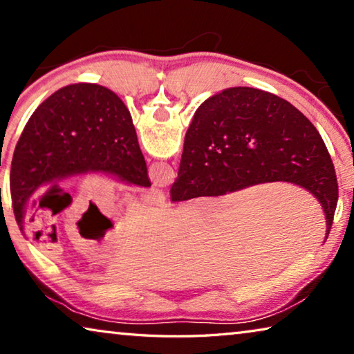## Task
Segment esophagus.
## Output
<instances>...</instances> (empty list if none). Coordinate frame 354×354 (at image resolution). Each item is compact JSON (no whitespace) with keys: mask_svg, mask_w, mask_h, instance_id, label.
Here are the masks:
<instances>
[{"mask_svg":"<svg viewBox=\"0 0 354 354\" xmlns=\"http://www.w3.org/2000/svg\"><path fill=\"white\" fill-rule=\"evenodd\" d=\"M147 198L151 201V203H154V205H159V206L165 205V195L162 194V192H159V190H151L147 195Z\"/></svg>","mask_w":354,"mask_h":354,"instance_id":"34e87169","label":"esophagus"}]
</instances>
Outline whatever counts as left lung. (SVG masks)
Instances as JSON below:
<instances>
[{"label": "left lung", "instance_id": "1", "mask_svg": "<svg viewBox=\"0 0 354 354\" xmlns=\"http://www.w3.org/2000/svg\"><path fill=\"white\" fill-rule=\"evenodd\" d=\"M101 171L128 184L149 187L128 107L98 84L59 88L28 120L10 165V195L23 231L25 206L48 183Z\"/></svg>", "mask_w": 354, "mask_h": 354}]
</instances>
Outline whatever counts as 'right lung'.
Instances as JSON below:
<instances>
[{
    "label": "right lung",
    "instance_id": "obj_1",
    "mask_svg": "<svg viewBox=\"0 0 354 354\" xmlns=\"http://www.w3.org/2000/svg\"><path fill=\"white\" fill-rule=\"evenodd\" d=\"M309 190L331 230L339 189L325 142L289 101L253 87H232L206 100L184 139L171 201L220 196L263 183Z\"/></svg>",
    "mask_w": 354,
    "mask_h": 354
}]
</instances>
